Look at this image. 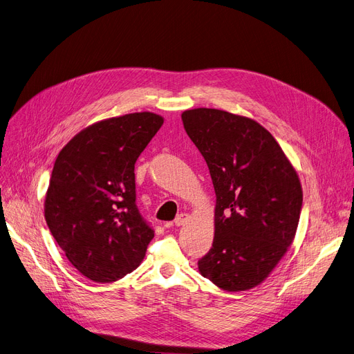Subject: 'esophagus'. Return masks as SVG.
Here are the masks:
<instances>
[{
    "instance_id": "34e87169",
    "label": "esophagus",
    "mask_w": 354,
    "mask_h": 354,
    "mask_svg": "<svg viewBox=\"0 0 354 354\" xmlns=\"http://www.w3.org/2000/svg\"><path fill=\"white\" fill-rule=\"evenodd\" d=\"M188 219H189V215H188V214H180V215H178L176 219H175V225H176V227H182V225L187 224Z\"/></svg>"
}]
</instances>
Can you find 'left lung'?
I'll use <instances>...</instances> for the list:
<instances>
[{"mask_svg": "<svg viewBox=\"0 0 354 354\" xmlns=\"http://www.w3.org/2000/svg\"><path fill=\"white\" fill-rule=\"evenodd\" d=\"M205 159L216 195L212 248L198 261L202 277L225 291L261 284L292 244L303 189L295 169L266 127L225 110L182 113Z\"/></svg>", "mask_w": 354, "mask_h": 354, "instance_id": "left-lung-1", "label": "left lung"}]
</instances>
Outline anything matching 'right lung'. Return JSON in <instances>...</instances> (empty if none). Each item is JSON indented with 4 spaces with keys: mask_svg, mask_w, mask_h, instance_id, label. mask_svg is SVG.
<instances>
[{
    "mask_svg": "<svg viewBox=\"0 0 354 354\" xmlns=\"http://www.w3.org/2000/svg\"><path fill=\"white\" fill-rule=\"evenodd\" d=\"M162 124L151 111L110 118L83 129L55 159L46 222L91 281H118L136 270L155 236L136 207L135 163Z\"/></svg>",
    "mask_w": 354,
    "mask_h": 354,
    "instance_id": "obj_1",
    "label": "right lung"
}]
</instances>
